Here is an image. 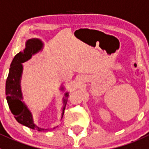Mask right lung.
Listing matches in <instances>:
<instances>
[{"label": "right lung", "instance_id": "1", "mask_svg": "<svg viewBox=\"0 0 149 149\" xmlns=\"http://www.w3.org/2000/svg\"><path fill=\"white\" fill-rule=\"evenodd\" d=\"M42 47L43 44L41 40L38 38L29 39L26 42L25 49L15 56L10 65L9 75L6 79V95L9 109L18 123L28 128L37 130L38 131H48L53 128L44 129L34 124L31 112L22 102L23 97L21 94V84H20V80L23 70L22 63L29 60L32 57V55L36 54V53L40 51ZM68 96L69 94L68 93H66L65 94V97L63 98L64 107L62 111V116L64 115L65 106L68 102Z\"/></svg>", "mask_w": 149, "mask_h": 149}]
</instances>
